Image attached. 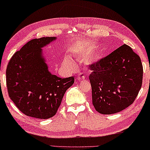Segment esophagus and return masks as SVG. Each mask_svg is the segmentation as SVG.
I'll list each match as a JSON object with an SVG mask.
<instances>
[{
    "instance_id": "1",
    "label": "esophagus",
    "mask_w": 150,
    "mask_h": 150,
    "mask_svg": "<svg viewBox=\"0 0 150 150\" xmlns=\"http://www.w3.org/2000/svg\"><path fill=\"white\" fill-rule=\"evenodd\" d=\"M77 79H78L79 80H82V79H85V75L82 73L79 74V75H77Z\"/></svg>"
}]
</instances>
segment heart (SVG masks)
<instances>
[{
	"label": "heart",
	"instance_id": "b5f03b06",
	"mask_svg": "<svg viewBox=\"0 0 150 150\" xmlns=\"http://www.w3.org/2000/svg\"><path fill=\"white\" fill-rule=\"evenodd\" d=\"M64 63L66 66H72V67H73V66H74V63H73V60H72L70 57H66L64 59Z\"/></svg>",
	"mask_w": 150,
	"mask_h": 150
}]
</instances>
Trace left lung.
<instances>
[{
	"label": "left lung",
	"instance_id": "left-lung-1",
	"mask_svg": "<svg viewBox=\"0 0 150 150\" xmlns=\"http://www.w3.org/2000/svg\"><path fill=\"white\" fill-rule=\"evenodd\" d=\"M89 80L96 111L113 114L134 102L143 82L141 58L126 44L90 66Z\"/></svg>",
	"mask_w": 150,
	"mask_h": 150
}]
</instances>
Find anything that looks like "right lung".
Returning <instances> with one entry per match:
<instances>
[{
	"label": "right lung",
	"instance_id": "obj_1",
	"mask_svg": "<svg viewBox=\"0 0 150 150\" xmlns=\"http://www.w3.org/2000/svg\"><path fill=\"white\" fill-rule=\"evenodd\" d=\"M56 37L28 41L9 60L6 70L8 94L16 107L28 116L48 119L56 114L73 77L52 75L42 54V48Z\"/></svg>",
	"mask_w": 150,
	"mask_h": 150
}]
</instances>
